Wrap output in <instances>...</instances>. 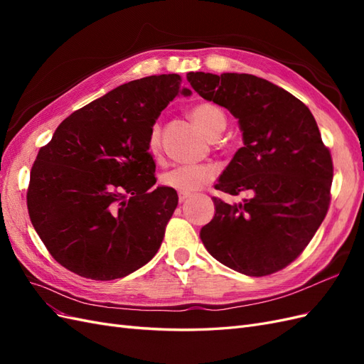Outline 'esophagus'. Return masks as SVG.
Segmentation results:
<instances>
[{
  "label": "esophagus",
  "instance_id": "34e87169",
  "mask_svg": "<svg viewBox=\"0 0 364 364\" xmlns=\"http://www.w3.org/2000/svg\"><path fill=\"white\" fill-rule=\"evenodd\" d=\"M191 197V194L190 193H179V202L181 203H183L185 200H188Z\"/></svg>",
  "mask_w": 364,
  "mask_h": 364
}]
</instances>
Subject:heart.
<instances>
[{
    "label": "heart",
    "mask_w": 364,
    "mask_h": 364,
    "mask_svg": "<svg viewBox=\"0 0 364 364\" xmlns=\"http://www.w3.org/2000/svg\"><path fill=\"white\" fill-rule=\"evenodd\" d=\"M190 117L194 123L200 127L203 134L209 139H215L226 127V117L222 109L217 105L203 102L196 105ZM147 149L151 156H158L161 153V124L155 123L150 129ZM217 176V168L211 164H197V165H179L161 176L162 185L168 186L179 193H191L202 188L211 182Z\"/></svg>",
    "instance_id": "heart-1"
}]
</instances>
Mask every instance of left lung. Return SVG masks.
Returning <instances> with one entry per match:
<instances>
[{
	"mask_svg": "<svg viewBox=\"0 0 364 364\" xmlns=\"http://www.w3.org/2000/svg\"><path fill=\"white\" fill-rule=\"evenodd\" d=\"M193 90L226 107L245 147L215 190L250 199L229 205L214 197V218L200 230L206 250L229 269L266 277L301 255L331 200L333 159L313 114L282 87L252 74L188 73Z\"/></svg>",
	"mask_w": 364,
	"mask_h": 364,
	"instance_id": "1",
	"label": "left lung"
}]
</instances>
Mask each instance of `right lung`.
Masks as SVG:
<instances>
[{"mask_svg": "<svg viewBox=\"0 0 364 364\" xmlns=\"http://www.w3.org/2000/svg\"><path fill=\"white\" fill-rule=\"evenodd\" d=\"M179 74L121 85L65 118L30 171L27 208L51 257L83 278L127 277L156 255L178 193L155 186L151 126Z\"/></svg>", "mask_w": 364, "mask_h": 364, "instance_id": "add662e5", "label": "right lung"}]
</instances>
